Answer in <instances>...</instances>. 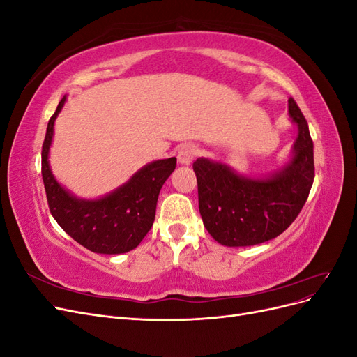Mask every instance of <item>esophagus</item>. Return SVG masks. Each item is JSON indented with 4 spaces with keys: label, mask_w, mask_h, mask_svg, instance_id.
<instances>
[{
    "label": "esophagus",
    "mask_w": 357,
    "mask_h": 357,
    "mask_svg": "<svg viewBox=\"0 0 357 357\" xmlns=\"http://www.w3.org/2000/svg\"><path fill=\"white\" fill-rule=\"evenodd\" d=\"M198 153V147L195 144H183L178 150H177V159L181 165H189L192 164V160L195 159Z\"/></svg>",
    "instance_id": "esophagus-1"
}]
</instances>
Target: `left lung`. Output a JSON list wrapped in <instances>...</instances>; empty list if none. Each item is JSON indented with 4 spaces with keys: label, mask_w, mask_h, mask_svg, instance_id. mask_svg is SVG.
<instances>
[{
    "label": "left lung",
    "mask_w": 357,
    "mask_h": 357,
    "mask_svg": "<svg viewBox=\"0 0 357 357\" xmlns=\"http://www.w3.org/2000/svg\"><path fill=\"white\" fill-rule=\"evenodd\" d=\"M289 116L298 125L294 158L271 177L247 178L205 158L193 162L204 226L222 245L245 247L273 240L304 207L314 181L312 139L294 98H289Z\"/></svg>",
    "instance_id": "8db88e82"
}]
</instances>
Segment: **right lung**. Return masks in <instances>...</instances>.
<instances>
[{
  "instance_id": "add662e5",
  "label": "right lung",
  "mask_w": 357,
  "mask_h": 357,
  "mask_svg": "<svg viewBox=\"0 0 357 357\" xmlns=\"http://www.w3.org/2000/svg\"><path fill=\"white\" fill-rule=\"evenodd\" d=\"M66 96L47 123L41 149V176L49 210L73 240L93 253L119 255L135 248L152 228L159 192L176 169V158L155 160L129 178L123 186L100 199H79L63 189L49 167L53 125Z\"/></svg>"
}]
</instances>
